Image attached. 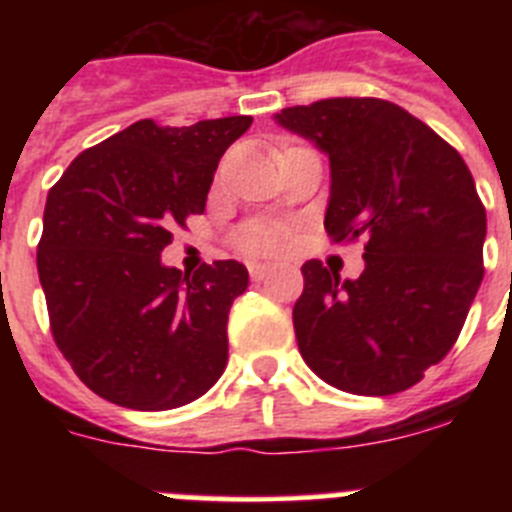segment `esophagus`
<instances>
[{"label": "esophagus", "instance_id": "34e87169", "mask_svg": "<svg viewBox=\"0 0 512 512\" xmlns=\"http://www.w3.org/2000/svg\"><path fill=\"white\" fill-rule=\"evenodd\" d=\"M248 271H251L253 282H261V279H266L271 274V264H251Z\"/></svg>", "mask_w": 512, "mask_h": 512}]
</instances>
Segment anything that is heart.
<instances>
[{"label":"heart","mask_w":512,"mask_h":512,"mask_svg":"<svg viewBox=\"0 0 512 512\" xmlns=\"http://www.w3.org/2000/svg\"><path fill=\"white\" fill-rule=\"evenodd\" d=\"M243 253H274L284 246V230L274 225H248L235 238Z\"/></svg>","instance_id":"heart-1"}]
</instances>
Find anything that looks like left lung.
Instances as JSON below:
<instances>
[{"label": "left lung", "instance_id": "1", "mask_svg": "<svg viewBox=\"0 0 512 512\" xmlns=\"http://www.w3.org/2000/svg\"><path fill=\"white\" fill-rule=\"evenodd\" d=\"M274 122L330 161L325 230L364 238V271L341 279L302 266L297 346L323 382L395 395L459 338L482 284L487 212L464 158L425 122L372 97L287 107Z\"/></svg>", "mask_w": 512, "mask_h": 512}]
</instances>
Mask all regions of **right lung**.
<instances>
[{
	"label": "right lung",
	"mask_w": 512,
	"mask_h": 512,
	"mask_svg": "<svg viewBox=\"0 0 512 512\" xmlns=\"http://www.w3.org/2000/svg\"><path fill=\"white\" fill-rule=\"evenodd\" d=\"M253 117L161 128L138 120L79 153L48 192L38 277L56 346L104 400L171 410L228 364V312L248 287L238 261L192 277L161 261L171 230L205 212L212 176Z\"/></svg>",
	"instance_id": "add662e5"
}]
</instances>
